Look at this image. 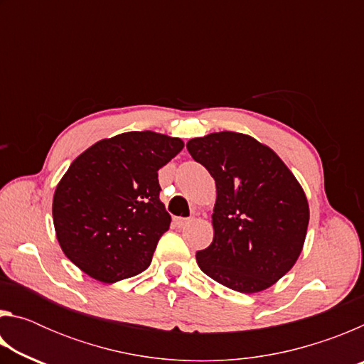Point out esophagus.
Here are the masks:
<instances>
[{"label":"esophagus","mask_w":364,"mask_h":364,"mask_svg":"<svg viewBox=\"0 0 364 364\" xmlns=\"http://www.w3.org/2000/svg\"><path fill=\"white\" fill-rule=\"evenodd\" d=\"M191 218H183V217H176V218H173V223L178 226V228H184V226H188L189 223H191Z\"/></svg>","instance_id":"1"}]
</instances>
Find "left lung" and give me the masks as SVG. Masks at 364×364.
Here are the masks:
<instances>
[{
    "mask_svg": "<svg viewBox=\"0 0 364 364\" xmlns=\"http://www.w3.org/2000/svg\"><path fill=\"white\" fill-rule=\"evenodd\" d=\"M217 184L213 241L196 254L199 268L242 294L273 286L304 247L308 202L284 162L257 139L220 132L186 144Z\"/></svg>",
    "mask_w": 364,
    "mask_h": 364,
    "instance_id": "1",
    "label": "left lung"
}]
</instances>
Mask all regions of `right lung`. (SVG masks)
Instances as JSON below:
<instances>
[{"instance_id":"obj_1","label":"right lung","mask_w":364,"mask_h":364,"mask_svg":"<svg viewBox=\"0 0 364 364\" xmlns=\"http://www.w3.org/2000/svg\"><path fill=\"white\" fill-rule=\"evenodd\" d=\"M180 138L130 132L102 139L73 160L53 199L58 241L72 263L101 282L139 274L168 230L159 170Z\"/></svg>"}]
</instances>
